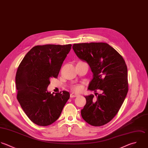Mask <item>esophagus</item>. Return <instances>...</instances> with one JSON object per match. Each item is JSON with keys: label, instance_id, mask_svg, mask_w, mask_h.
Here are the masks:
<instances>
[{"label": "esophagus", "instance_id": "1", "mask_svg": "<svg viewBox=\"0 0 148 148\" xmlns=\"http://www.w3.org/2000/svg\"><path fill=\"white\" fill-rule=\"evenodd\" d=\"M79 95H77V94H76V93H71V94H70V97L71 98H73V97H78Z\"/></svg>", "mask_w": 148, "mask_h": 148}]
</instances>
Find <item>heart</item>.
<instances>
[{"instance_id":"b5f03b06","label":"heart","mask_w":148,"mask_h":148,"mask_svg":"<svg viewBox=\"0 0 148 148\" xmlns=\"http://www.w3.org/2000/svg\"><path fill=\"white\" fill-rule=\"evenodd\" d=\"M71 89L73 91L75 92H80L83 89V86L79 84H77V85H74L71 87Z\"/></svg>"}]
</instances>
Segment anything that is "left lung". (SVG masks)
<instances>
[{"label":"left lung","instance_id":"obj_1","mask_svg":"<svg viewBox=\"0 0 148 148\" xmlns=\"http://www.w3.org/2000/svg\"><path fill=\"white\" fill-rule=\"evenodd\" d=\"M77 56L90 66L93 78L88 89L94 95L85 96L86 103L81 110L82 118L93 126L110 122L117 114L127 94V68L123 57L105 42L74 44ZM100 90L101 93H96Z\"/></svg>","mask_w":148,"mask_h":148}]
</instances>
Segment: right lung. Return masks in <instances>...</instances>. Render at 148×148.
<instances>
[{
    "label": "right lung",
    "instance_id": "obj_1",
    "mask_svg": "<svg viewBox=\"0 0 148 148\" xmlns=\"http://www.w3.org/2000/svg\"><path fill=\"white\" fill-rule=\"evenodd\" d=\"M71 44H46L33 47L19 64L15 76L16 98L29 119L47 126L60 116L70 97L68 92H47L50 79L57 78Z\"/></svg>",
    "mask_w": 148,
    "mask_h": 148
}]
</instances>
